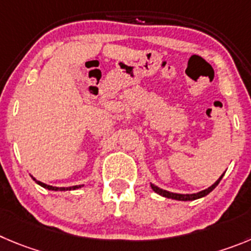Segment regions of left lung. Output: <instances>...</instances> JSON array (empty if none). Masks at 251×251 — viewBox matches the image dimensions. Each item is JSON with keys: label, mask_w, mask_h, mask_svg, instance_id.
Wrapping results in <instances>:
<instances>
[{"label": "left lung", "mask_w": 251, "mask_h": 251, "mask_svg": "<svg viewBox=\"0 0 251 251\" xmlns=\"http://www.w3.org/2000/svg\"><path fill=\"white\" fill-rule=\"evenodd\" d=\"M226 173V172H224ZM223 175L219 177V178L217 179V181L214 182V183L212 184L210 187H208L207 189H203V191L198 192V193H192V194H179V193H173V192H170V191H166V189H162L160 188V187L154 186L153 183H151V188L153 189V192H156L157 194H160V196L162 197H166V198H171V200H176V201H194V200H200V198H203V197H205L207 194H209L210 192L213 191V189L215 188V187L219 184V182H221V179L223 178Z\"/></svg>", "instance_id": "8db88e82"}]
</instances>
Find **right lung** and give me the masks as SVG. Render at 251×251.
Wrapping results in <instances>:
<instances>
[{
    "mask_svg": "<svg viewBox=\"0 0 251 251\" xmlns=\"http://www.w3.org/2000/svg\"><path fill=\"white\" fill-rule=\"evenodd\" d=\"M30 177L36 181L37 184H39V186L43 187V188L49 189V191H74V189H78V188H81V187H84V184H79V186H72V187H53V186H49V184L43 183V182L41 181H37L33 176H30Z\"/></svg>",
    "mask_w": 251,
    "mask_h": 251,
    "instance_id": "right-lung-1",
    "label": "right lung"
}]
</instances>
